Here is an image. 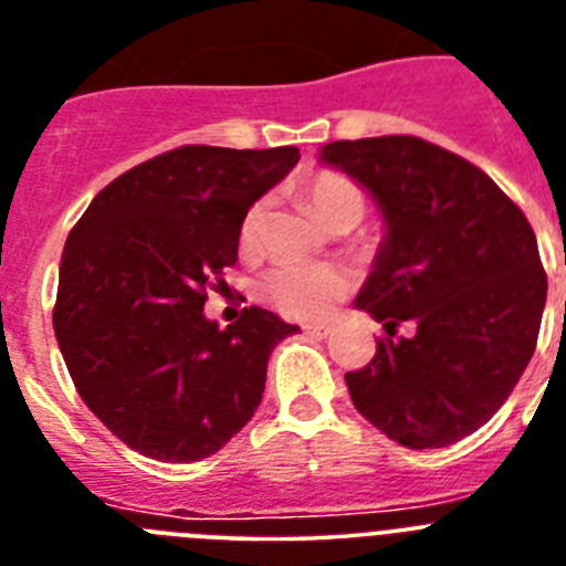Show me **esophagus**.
<instances>
[{"label":"esophagus","instance_id":"1","mask_svg":"<svg viewBox=\"0 0 566 566\" xmlns=\"http://www.w3.org/2000/svg\"><path fill=\"white\" fill-rule=\"evenodd\" d=\"M303 332L312 334V337H326L328 326H319V323H314V326H303Z\"/></svg>","mask_w":566,"mask_h":566}]
</instances>
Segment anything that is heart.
<instances>
[{
	"instance_id": "b5f03b06",
	"label": "heart",
	"mask_w": 566,
	"mask_h": 566,
	"mask_svg": "<svg viewBox=\"0 0 566 566\" xmlns=\"http://www.w3.org/2000/svg\"><path fill=\"white\" fill-rule=\"evenodd\" d=\"M306 201L319 223H328L339 212H363L365 198L352 178L339 172H319L306 184ZM263 223V207L254 203L240 227V243L252 247ZM260 294L280 314L294 319L326 317L345 294V277L326 263H283L260 283Z\"/></svg>"
}]
</instances>
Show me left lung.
Masks as SVG:
<instances>
[{"mask_svg": "<svg viewBox=\"0 0 566 566\" xmlns=\"http://www.w3.org/2000/svg\"><path fill=\"white\" fill-rule=\"evenodd\" d=\"M319 164L354 178L385 223L354 306L388 337L345 374L354 408L413 451L470 437L536 352L547 277L527 218L482 169L413 135L326 144ZM399 322L418 332L394 338Z\"/></svg>", "mask_w": 566, "mask_h": 566, "instance_id": "obj_1", "label": "left lung"}]
</instances>
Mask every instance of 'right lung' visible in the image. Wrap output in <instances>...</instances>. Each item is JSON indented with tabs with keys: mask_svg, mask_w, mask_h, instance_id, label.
Masks as SVG:
<instances>
[{
	"mask_svg": "<svg viewBox=\"0 0 566 566\" xmlns=\"http://www.w3.org/2000/svg\"><path fill=\"white\" fill-rule=\"evenodd\" d=\"M297 147H178L102 189L73 227L53 308L78 397L109 433L161 462L218 453L258 411L274 345L300 332L266 308L203 314L238 263L243 218Z\"/></svg>",
	"mask_w": 566,
	"mask_h": 566,
	"instance_id": "obj_1",
	"label": "right lung"
}]
</instances>
